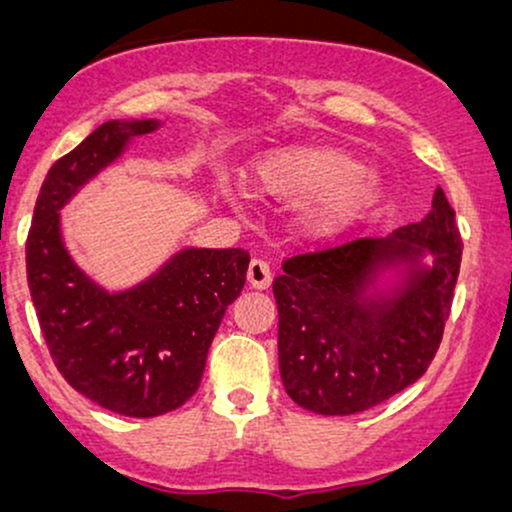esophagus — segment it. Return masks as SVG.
Wrapping results in <instances>:
<instances>
[{"instance_id": "34e87169", "label": "esophagus", "mask_w": 512, "mask_h": 512, "mask_svg": "<svg viewBox=\"0 0 512 512\" xmlns=\"http://www.w3.org/2000/svg\"><path fill=\"white\" fill-rule=\"evenodd\" d=\"M249 285L256 287V289H266L270 285V280H273V270H270L268 261H263V258H254V261L249 263Z\"/></svg>"}]
</instances>
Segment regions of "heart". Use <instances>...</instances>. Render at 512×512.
<instances>
[{
    "instance_id": "obj_1",
    "label": "heart",
    "mask_w": 512,
    "mask_h": 512,
    "mask_svg": "<svg viewBox=\"0 0 512 512\" xmlns=\"http://www.w3.org/2000/svg\"><path fill=\"white\" fill-rule=\"evenodd\" d=\"M254 185L275 199H315L311 220L318 230L349 223L382 194V182L370 168L332 147L273 151L256 163Z\"/></svg>"
}]
</instances>
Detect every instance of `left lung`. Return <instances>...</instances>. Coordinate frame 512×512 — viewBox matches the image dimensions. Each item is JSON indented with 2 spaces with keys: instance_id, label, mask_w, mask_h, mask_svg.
<instances>
[{
  "instance_id": "obj_1",
  "label": "left lung",
  "mask_w": 512,
  "mask_h": 512,
  "mask_svg": "<svg viewBox=\"0 0 512 512\" xmlns=\"http://www.w3.org/2000/svg\"><path fill=\"white\" fill-rule=\"evenodd\" d=\"M432 250V271L374 311L360 292L387 255ZM460 232L446 192L432 211L391 237H349L285 258L273 280L280 313L277 353L287 394L318 415H351L399 394L439 351L460 273Z\"/></svg>"
}]
</instances>
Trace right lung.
<instances>
[{"label":"right lung","instance_id":"add662e5","mask_svg":"<svg viewBox=\"0 0 512 512\" xmlns=\"http://www.w3.org/2000/svg\"><path fill=\"white\" fill-rule=\"evenodd\" d=\"M156 125L106 121L56 159L25 239L30 296L54 365L75 391L128 418H154L192 399L251 261L244 249H187L144 285L116 296L73 266L56 211L125 142Z\"/></svg>","mask_w":512,"mask_h":512}]
</instances>
